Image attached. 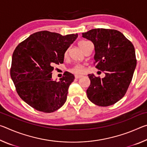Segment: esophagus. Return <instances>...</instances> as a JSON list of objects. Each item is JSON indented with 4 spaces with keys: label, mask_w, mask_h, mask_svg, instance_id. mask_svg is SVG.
<instances>
[{
    "label": "esophagus",
    "mask_w": 147,
    "mask_h": 147,
    "mask_svg": "<svg viewBox=\"0 0 147 147\" xmlns=\"http://www.w3.org/2000/svg\"><path fill=\"white\" fill-rule=\"evenodd\" d=\"M74 76H75V78H76V79L80 78H82V77H83L82 75H78V74H76V75Z\"/></svg>",
    "instance_id": "1"
}]
</instances>
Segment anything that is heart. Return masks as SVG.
<instances>
[{"instance_id":"1","label":"heart","mask_w":147,"mask_h":147,"mask_svg":"<svg viewBox=\"0 0 147 147\" xmlns=\"http://www.w3.org/2000/svg\"><path fill=\"white\" fill-rule=\"evenodd\" d=\"M86 42L87 41H80L78 43V45L80 47V48L82 49V45L84 43H86ZM69 71H70V72L72 73L77 74H81L84 73V71H85V69H84V65H82L76 64V65H74L73 67H71Z\"/></svg>"}]
</instances>
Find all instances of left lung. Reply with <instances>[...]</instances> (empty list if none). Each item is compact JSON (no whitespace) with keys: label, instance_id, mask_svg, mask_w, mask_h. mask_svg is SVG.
<instances>
[{"label":"left lung","instance_id":"obj_1","mask_svg":"<svg viewBox=\"0 0 147 147\" xmlns=\"http://www.w3.org/2000/svg\"><path fill=\"white\" fill-rule=\"evenodd\" d=\"M82 37L93 42L95 67L106 75L101 79L88 74L91 84L86 91L88 98L99 106L113 105L124 96L132 79L137 63L133 44L112 29H92Z\"/></svg>","mask_w":147,"mask_h":147}]
</instances>
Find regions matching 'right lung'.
<instances>
[{"mask_svg":"<svg viewBox=\"0 0 147 147\" xmlns=\"http://www.w3.org/2000/svg\"><path fill=\"white\" fill-rule=\"evenodd\" d=\"M78 34L40 31L19 43L12 56L10 75L20 97L45 113L56 111L67 100L73 74L65 72L59 81L52 79L54 64L63 63L64 54Z\"/></svg>","mask_w":147,"mask_h":147,"instance_id":"1","label":"right lung"}]
</instances>
